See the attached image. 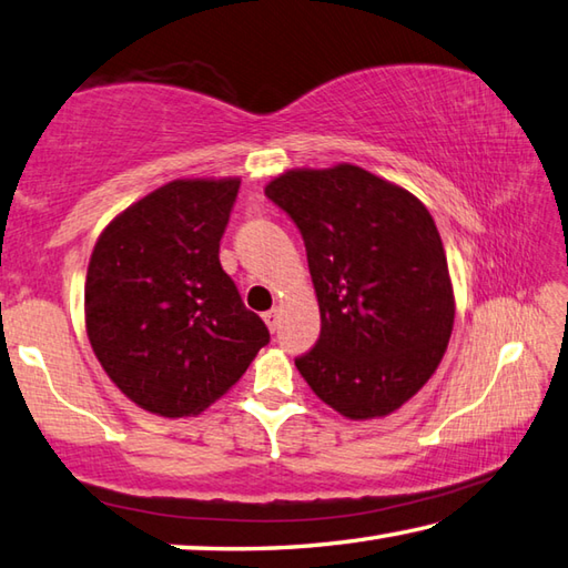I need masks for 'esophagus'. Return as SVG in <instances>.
<instances>
[{"instance_id": "esophagus-1", "label": "esophagus", "mask_w": 568, "mask_h": 568, "mask_svg": "<svg viewBox=\"0 0 568 568\" xmlns=\"http://www.w3.org/2000/svg\"><path fill=\"white\" fill-rule=\"evenodd\" d=\"M263 322L268 325L271 332H275L277 325H281V310L273 307V310H268V313H263Z\"/></svg>"}]
</instances>
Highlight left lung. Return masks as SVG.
Returning <instances> with one entry per match:
<instances>
[{
    "label": "left lung",
    "mask_w": 568,
    "mask_h": 568,
    "mask_svg": "<svg viewBox=\"0 0 568 568\" xmlns=\"http://www.w3.org/2000/svg\"><path fill=\"white\" fill-rule=\"evenodd\" d=\"M303 233L322 329L295 359L342 416L394 414L446 354L455 297L446 251L418 199L354 164L287 170L265 186Z\"/></svg>",
    "instance_id": "1"
}]
</instances>
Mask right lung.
I'll use <instances>...</instances> for the list:
<instances>
[{
	"instance_id": "add662e5",
	"label": "right lung",
	"mask_w": 568,
	"mask_h": 568,
	"mask_svg": "<svg viewBox=\"0 0 568 568\" xmlns=\"http://www.w3.org/2000/svg\"><path fill=\"white\" fill-rule=\"evenodd\" d=\"M241 180H174L118 214L85 275V329L130 402L196 416L271 342L219 261Z\"/></svg>"
}]
</instances>
